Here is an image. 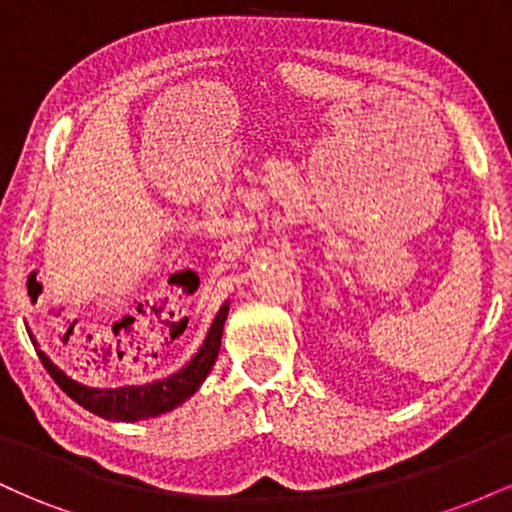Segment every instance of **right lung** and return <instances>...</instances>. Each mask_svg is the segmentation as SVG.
I'll use <instances>...</instances> for the list:
<instances>
[{"label": "right lung", "mask_w": 512, "mask_h": 512, "mask_svg": "<svg viewBox=\"0 0 512 512\" xmlns=\"http://www.w3.org/2000/svg\"><path fill=\"white\" fill-rule=\"evenodd\" d=\"M226 315H228V303H223L219 315L214 317V325H211L202 349L197 351V356L192 358L180 373L170 375V378L158 380V383H151V385L120 387V390H93V387H86L76 383L72 378H67V375H64L62 370L43 354V351H38V356L40 361H43L45 370L52 375V380H55V383L84 409L93 411V414L103 416V419H110V421L149 419V416H158L163 414V411L175 409L178 404L185 402L187 397L195 395L197 387L202 385V380L207 378L211 366H214L216 356H219Z\"/></svg>", "instance_id": "add662e5"}]
</instances>
